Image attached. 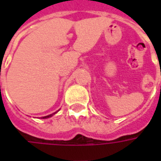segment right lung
Here are the masks:
<instances>
[{
  "mask_svg": "<svg viewBox=\"0 0 161 161\" xmlns=\"http://www.w3.org/2000/svg\"><path fill=\"white\" fill-rule=\"evenodd\" d=\"M55 113H56V112H55ZM55 113H53V114H49V115H47V116H44V117H42V118H44V119H45V118H48V117H51V116H52V115H53V114H55Z\"/></svg>",
  "mask_w": 161,
  "mask_h": 161,
  "instance_id": "obj_1",
  "label": "right lung"
}]
</instances>
